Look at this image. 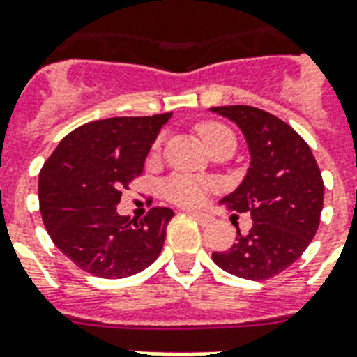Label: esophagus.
<instances>
[{"instance_id":"obj_1","label":"esophagus","mask_w":357,"mask_h":357,"mask_svg":"<svg viewBox=\"0 0 357 357\" xmlns=\"http://www.w3.org/2000/svg\"><path fill=\"white\" fill-rule=\"evenodd\" d=\"M190 215L191 217H193V219L195 220H199L200 225L202 226H208L211 222V220H213V217H211V215H208V213H202V211H190Z\"/></svg>"}]
</instances>
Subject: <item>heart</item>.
I'll return each mask as SVG.
<instances>
[{"mask_svg":"<svg viewBox=\"0 0 357 357\" xmlns=\"http://www.w3.org/2000/svg\"><path fill=\"white\" fill-rule=\"evenodd\" d=\"M199 132L208 147H210L211 144L219 142V140H225V138L235 140L234 132L229 131L226 126L217 122L200 123ZM210 188V182L204 181V178H199V176L175 175L164 184V197H166L167 200L175 202V204L195 206L204 200L206 193H208Z\"/></svg>","mask_w":357,"mask_h":357,"instance_id":"heart-1","label":"heart"}]
</instances>
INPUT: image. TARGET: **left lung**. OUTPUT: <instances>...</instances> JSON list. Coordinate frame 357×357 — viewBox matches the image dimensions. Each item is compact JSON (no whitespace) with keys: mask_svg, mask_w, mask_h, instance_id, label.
Returning a JSON list of instances; mask_svg holds the SVG:
<instances>
[{"mask_svg":"<svg viewBox=\"0 0 357 357\" xmlns=\"http://www.w3.org/2000/svg\"><path fill=\"white\" fill-rule=\"evenodd\" d=\"M238 126L250 167L237 190L222 199L229 210L252 215L253 226L231 248L213 252L225 272L264 281L301 257L319 228L325 185L308 144L287 122L252 105L211 107Z\"/></svg>","mask_w":357,"mask_h":357,"instance_id":"8db88e82","label":"left lung"}]
</instances>
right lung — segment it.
I'll return each instance as SVG.
<instances>
[{"label": "right lung", "instance_id": "right-lung-1", "mask_svg": "<svg viewBox=\"0 0 357 357\" xmlns=\"http://www.w3.org/2000/svg\"><path fill=\"white\" fill-rule=\"evenodd\" d=\"M172 113L114 116L70 131L40 172L38 197L45 229L63 255L96 278L142 272L160 255L173 210L144 219L116 213L122 190L142 175L151 144Z\"/></svg>", "mask_w": 357, "mask_h": 357}]
</instances>
